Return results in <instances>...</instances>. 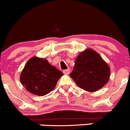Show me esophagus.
Here are the masks:
<instances>
[{"instance_id":"34e87169","label":"esophagus","mask_w":130,"mask_h":130,"mask_svg":"<svg viewBox=\"0 0 130 130\" xmlns=\"http://www.w3.org/2000/svg\"><path fill=\"white\" fill-rule=\"evenodd\" d=\"M70 69H67V70H63V73H64V74H66V75H68L69 73H70Z\"/></svg>"}]
</instances>
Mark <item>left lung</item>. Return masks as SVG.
<instances>
[{
  "instance_id": "left-lung-1",
  "label": "left lung",
  "mask_w": 130,
  "mask_h": 130,
  "mask_svg": "<svg viewBox=\"0 0 130 130\" xmlns=\"http://www.w3.org/2000/svg\"><path fill=\"white\" fill-rule=\"evenodd\" d=\"M110 73V67L100 55L93 49H87L77 56L70 76L78 87L94 92L107 83Z\"/></svg>"
}]
</instances>
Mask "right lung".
Segmentation results:
<instances>
[{
    "label": "right lung",
    "mask_w": 130,
    "mask_h": 130,
    "mask_svg": "<svg viewBox=\"0 0 130 130\" xmlns=\"http://www.w3.org/2000/svg\"><path fill=\"white\" fill-rule=\"evenodd\" d=\"M63 73L45 58L33 57L25 65L20 81L31 94L43 96L52 91Z\"/></svg>",
    "instance_id": "right-lung-1"
}]
</instances>
